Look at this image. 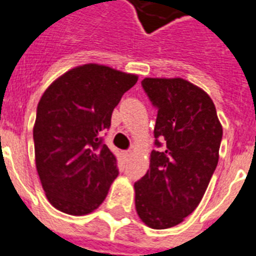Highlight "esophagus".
Segmentation results:
<instances>
[{
    "label": "esophagus",
    "instance_id": "1",
    "mask_svg": "<svg viewBox=\"0 0 256 256\" xmlns=\"http://www.w3.org/2000/svg\"><path fill=\"white\" fill-rule=\"evenodd\" d=\"M132 156V152L131 150H126V152H124V157H125V160H128Z\"/></svg>",
    "mask_w": 256,
    "mask_h": 256
}]
</instances>
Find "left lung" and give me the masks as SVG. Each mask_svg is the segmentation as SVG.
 <instances>
[{
    "label": "left lung",
    "instance_id": "8db88e82",
    "mask_svg": "<svg viewBox=\"0 0 256 256\" xmlns=\"http://www.w3.org/2000/svg\"><path fill=\"white\" fill-rule=\"evenodd\" d=\"M157 108L153 134L166 143L152 150L150 168L134 184L135 208L146 226L168 230L180 224L201 202L219 161L223 126L206 91L186 80L142 81Z\"/></svg>",
    "mask_w": 256,
    "mask_h": 256
}]
</instances>
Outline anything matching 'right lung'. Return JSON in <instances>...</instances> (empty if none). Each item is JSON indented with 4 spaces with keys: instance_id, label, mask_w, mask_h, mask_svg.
<instances>
[{
    "instance_id": "right-lung-1",
    "label": "right lung",
    "mask_w": 256,
    "mask_h": 256,
    "mask_svg": "<svg viewBox=\"0 0 256 256\" xmlns=\"http://www.w3.org/2000/svg\"><path fill=\"white\" fill-rule=\"evenodd\" d=\"M136 81L138 74L88 63L58 77L42 94L33 126L36 168L56 210L82 216L106 200L118 170L102 131Z\"/></svg>"
}]
</instances>
